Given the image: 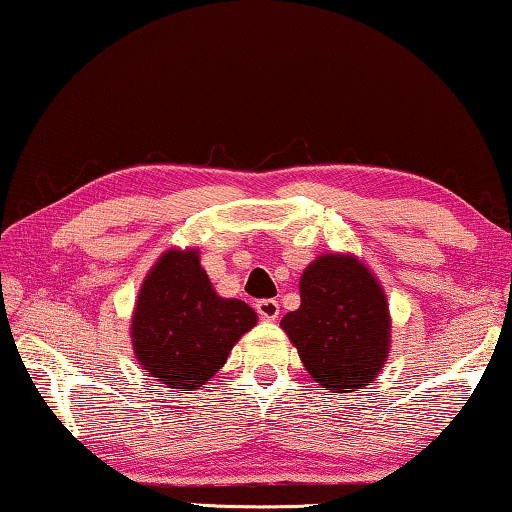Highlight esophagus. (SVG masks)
Here are the masks:
<instances>
[{
    "label": "esophagus",
    "instance_id": "1",
    "mask_svg": "<svg viewBox=\"0 0 512 512\" xmlns=\"http://www.w3.org/2000/svg\"><path fill=\"white\" fill-rule=\"evenodd\" d=\"M255 310L259 314V319H264V321H275L280 316V305H278V300H273V298L257 300Z\"/></svg>",
    "mask_w": 512,
    "mask_h": 512
}]
</instances>
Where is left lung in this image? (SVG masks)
Wrapping results in <instances>:
<instances>
[{"label": "left lung", "mask_w": 512, "mask_h": 512, "mask_svg": "<svg viewBox=\"0 0 512 512\" xmlns=\"http://www.w3.org/2000/svg\"><path fill=\"white\" fill-rule=\"evenodd\" d=\"M300 307L280 328L310 376L335 394L358 392L383 371L392 344L385 289L351 253L319 255L300 275Z\"/></svg>", "instance_id": "obj_1"}]
</instances>
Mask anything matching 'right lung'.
Returning a JSON list of instances; mask_svg holds the SVG:
<instances>
[{"label": "right lung", "instance_id": "obj_1", "mask_svg": "<svg viewBox=\"0 0 512 512\" xmlns=\"http://www.w3.org/2000/svg\"><path fill=\"white\" fill-rule=\"evenodd\" d=\"M255 323L248 303L216 294L198 248H168L145 275L129 330L141 367L157 383L189 394L223 367Z\"/></svg>", "mask_w": 512, "mask_h": 512}]
</instances>
